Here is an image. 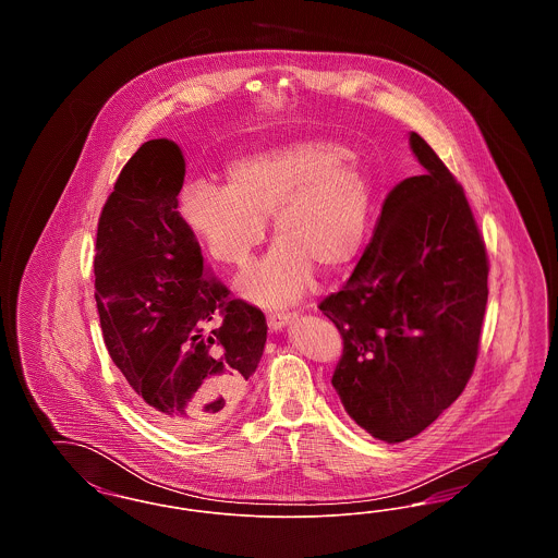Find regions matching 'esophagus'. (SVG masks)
<instances>
[{
    "label": "esophagus",
    "mask_w": 558,
    "mask_h": 558,
    "mask_svg": "<svg viewBox=\"0 0 558 558\" xmlns=\"http://www.w3.org/2000/svg\"><path fill=\"white\" fill-rule=\"evenodd\" d=\"M292 319H294V314H269L267 316V326H269V330L271 332H278V330H282L284 326H289Z\"/></svg>",
    "instance_id": "obj_1"
}]
</instances>
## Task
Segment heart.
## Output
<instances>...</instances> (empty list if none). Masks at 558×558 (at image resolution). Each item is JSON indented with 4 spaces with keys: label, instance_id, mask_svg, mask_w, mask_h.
Masks as SVG:
<instances>
[{
    "label": "heart",
    "instance_id": "b5f03b06",
    "mask_svg": "<svg viewBox=\"0 0 558 558\" xmlns=\"http://www.w3.org/2000/svg\"><path fill=\"white\" fill-rule=\"evenodd\" d=\"M372 187L364 167L330 140H296L230 160L223 186L187 184L180 219L215 264L242 269L264 242H278L239 291L266 307L289 305L310 289L314 269L337 274L366 239Z\"/></svg>",
    "mask_w": 558,
    "mask_h": 558
}]
</instances>
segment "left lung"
<instances>
[{
	"instance_id": "8db88e82",
	"label": "left lung",
	"mask_w": 558,
	"mask_h": 558,
	"mask_svg": "<svg viewBox=\"0 0 558 558\" xmlns=\"http://www.w3.org/2000/svg\"><path fill=\"white\" fill-rule=\"evenodd\" d=\"M423 175L393 187L339 292L319 303L343 337L332 374L347 414L399 444L450 408L477 362L487 253L462 186L418 133Z\"/></svg>"
}]
</instances>
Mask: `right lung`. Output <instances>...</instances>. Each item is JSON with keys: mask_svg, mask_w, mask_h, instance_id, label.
Returning <instances> with one entry per match:
<instances>
[{"mask_svg": "<svg viewBox=\"0 0 558 558\" xmlns=\"http://www.w3.org/2000/svg\"><path fill=\"white\" fill-rule=\"evenodd\" d=\"M186 160L150 140L123 167L98 221L96 305L108 353L137 405L167 430L194 437L244 398L267 339L262 310L228 299L187 234L178 194ZM215 313L222 324L213 331Z\"/></svg>", "mask_w": 558, "mask_h": 558, "instance_id": "right-lung-1", "label": "right lung"}]
</instances>
